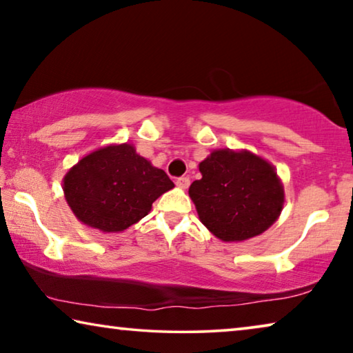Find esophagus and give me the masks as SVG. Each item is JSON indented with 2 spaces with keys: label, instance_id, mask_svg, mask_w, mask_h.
<instances>
[{
  "label": "esophagus",
  "instance_id": "34e87169",
  "mask_svg": "<svg viewBox=\"0 0 353 353\" xmlns=\"http://www.w3.org/2000/svg\"><path fill=\"white\" fill-rule=\"evenodd\" d=\"M176 185L179 188H188V185H190V177H187V176H182V177H179L177 181H176Z\"/></svg>",
  "mask_w": 353,
  "mask_h": 353
}]
</instances>
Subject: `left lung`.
Returning <instances> with one entry per match:
<instances>
[{"instance_id": "1", "label": "left lung", "mask_w": 353, "mask_h": 353, "mask_svg": "<svg viewBox=\"0 0 353 353\" xmlns=\"http://www.w3.org/2000/svg\"><path fill=\"white\" fill-rule=\"evenodd\" d=\"M190 185L201 223L223 241H244L276 223L285 193L271 163L249 151L216 149Z\"/></svg>"}]
</instances>
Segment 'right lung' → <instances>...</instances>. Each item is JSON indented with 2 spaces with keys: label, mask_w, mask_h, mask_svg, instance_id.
<instances>
[{
  "label": "right lung",
  "mask_w": 353,
  "mask_h": 353,
  "mask_svg": "<svg viewBox=\"0 0 353 353\" xmlns=\"http://www.w3.org/2000/svg\"><path fill=\"white\" fill-rule=\"evenodd\" d=\"M174 187L163 170L129 143L99 148L63 177L68 205L82 224L104 234L126 230L151 212L152 202Z\"/></svg>",
  "instance_id": "right-lung-1"
}]
</instances>
